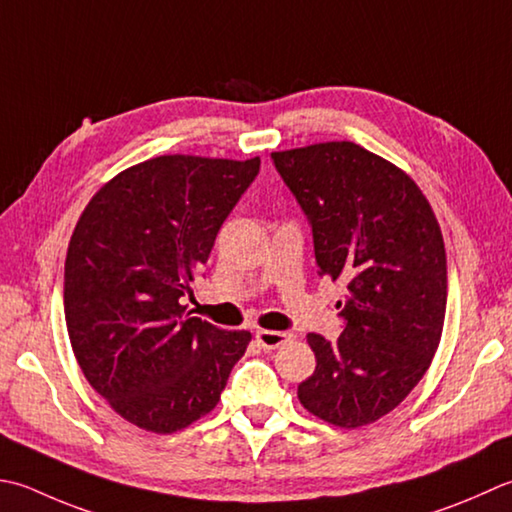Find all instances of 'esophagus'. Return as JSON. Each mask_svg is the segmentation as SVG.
Listing matches in <instances>:
<instances>
[{"mask_svg": "<svg viewBox=\"0 0 512 512\" xmlns=\"http://www.w3.org/2000/svg\"><path fill=\"white\" fill-rule=\"evenodd\" d=\"M255 339L264 350H275L286 342H293V333H284V330H257Z\"/></svg>", "mask_w": 512, "mask_h": 512, "instance_id": "obj_1", "label": "esophagus"}]
</instances>
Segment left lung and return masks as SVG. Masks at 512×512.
Returning <instances> with one entry per match:
<instances>
[{
	"label": "left lung",
	"mask_w": 512,
	"mask_h": 512,
	"mask_svg": "<svg viewBox=\"0 0 512 512\" xmlns=\"http://www.w3.org/2000/svg\"><path fill=\"white\" fill-rule=\"evenodd\" d=\"M270 157L313 228L319 275L346 286L344 333L308 335L317 366L297 397L333 426L373 424L419 384L442 339V230L402 168L353 142Z\"/></svg>",
	"instance_id": "8db88e82"
}]
</instances>
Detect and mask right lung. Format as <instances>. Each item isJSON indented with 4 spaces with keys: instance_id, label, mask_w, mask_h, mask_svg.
I'll use <instances>...</instances> for the list:
<instances>
[{
    "instance_id": "right-lung-1",
    "label": "right lung",
    "mask_w": 512,
    "mask_h": 512,
    "mask_svg": "<svg viewBox=\"0 0 512 512\" xmlns=\"http://www.w3.org/2000/svg\"><path fill=\"white\" fill-rule=\"evenodd\" d=\"M259 157L162 155L97 190L70 237L64 313L88 384L126 422L177 433L219 402L250 342L186 313L184 297Z\"/></svg>"
}]
</instances>
